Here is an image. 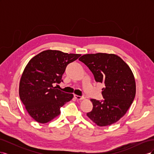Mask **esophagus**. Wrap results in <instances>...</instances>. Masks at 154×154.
Here are the masks:
<instances>
[{
    "label": "esophagus",
    "instance_id": "esophagus-1",
    "mask_svg": "<svg viewBox=\"0 0 154 154\" xmlns=\"http://www.w3.org/2000/svg\"><path fill=\"white\" fill-rule=\"evenodd\" d=\"M74 97H75V98L76 99V100H83L85 98L83 96H78V95H74Z\"/></svg>",
    "mask_w": 154,
    "mask_h": 154
}]
</instances>
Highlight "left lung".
I'll use <instances>...</instances> for the list:
<instances>
[{
  "mask_svg": "<svg viewBox=\"0 0 154 154\" xmlns=\"http://www.w3.org/2000/svg\"><path fill=\"white\" fill-rule=\"evenodd\" d=\"M79 60L91 70L96 82L105 84L101 92L103 100H91L93 108L87 116L100 127L117 122L127 112L136 96L131 69L114 54H87Z\"/></svg>",
  "mask_w": 154,
  "mask_h": 154,
  "instance_id": "1",
  "label": "left lung"
}]
</instances>
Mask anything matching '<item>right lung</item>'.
<instances>
[{
    "label": "right lung",
    "mask_w": 154,
    "mask_h": 154,
    "mask_svg": "<svg viewBox=\"0 0 154 154\" xmlns=\"http://www.w3.org/2000/svg\"><path fill=\"white\" fill-rule=\"evenodd\" d=\"M81 54L47 50L36 55L27 63L19 85L20 98L36 122L46 123L60 114V108L73 97L53 86L63 82L62 75L70 63Z\"/></svg>",
    "instance_id": "obj_1"
}]
</instances>
